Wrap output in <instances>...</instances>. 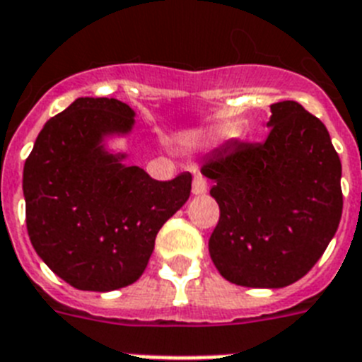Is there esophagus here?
I'll return each mask as SVG.
<instances>
[{
  "mask_svg": "<svg viewBox=\"0 0 362 362\" xmlns=\"http://www.w3.org/2000/svg\"><path fill=\"white\" fill-rule=\"evenodd\" d=\"M206 191H208V182L200 175H197L193 178V195H204Z\"/></svg>",
  "mask_w": 362,
  "mask_h": 362,
  "instance_id": "34e87169",
  "label": "esophagus"
}]
</instances>
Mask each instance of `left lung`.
I'll list each match as a JSON object with an SVG mask.
<instances>
[{
    "label": "left lung",
    "mask_w": 362,
    "mask_h": 362,
    "mask_svg": "<svg viewBox=\"0 0 362 362\" xmlns=\"http://www.w3.org/2000/svg\"><path fill=\"white\" fill-rule=\"evenodd\" d=\"M261 144L226 141L202 160L221 217L209 256L230 284L279 289L320 259L342 215L341 158L318 117L270 105Z\"/></svg>",
    "instance_id": "8db88e82"
}]
</instances>
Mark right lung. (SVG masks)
<instances>
[{
  "instance_id": "obj_1",
  "label": "right lung",
  "mask_w": 362,
  "mask_h": 362,
  "mask_svg": "<svg viewBox=\"0 0 362 362\" xmlns=\"http://www.w3.org/2000/svg\"><path fill=\"white\" fill-rule=\"evenodd\" d=\"M134 115L117 99L78 97L44 124L23 165L29 239L75 289L134 284L160 228L189 199V173L154 180L105 147L106 138L129 134Z\"/></svg>"
}]
</instances>
